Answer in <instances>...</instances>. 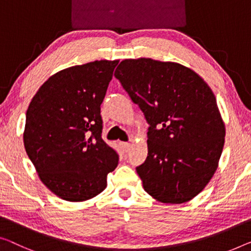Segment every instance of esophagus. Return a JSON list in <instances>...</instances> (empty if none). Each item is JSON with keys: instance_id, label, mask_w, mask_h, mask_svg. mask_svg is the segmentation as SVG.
Segmentation results:
<instances>
[{"instance_id": "1", "label": "esophagus", "mask_w": 251, "mask_h": 251, "mask_svg": "<svg viewBox=\"0 0 251 251\" xmlns=\"http://www.w3.org/2000/svg\"><path fill=\"white\" fill-rule=\"evenodd\" d=\"M121 148L123 149V151H124V152H128L129 151V148H130V144L129 143H126V142H122Z\"/></svg>"}]
</instances>
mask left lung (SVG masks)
Returning a JSON list of instances; mask_svg holds the SVG:
<instances>
[{"label":"left lung","mask_w":251,"mask_h":251,"mask_svg":"<svg viewBox=\"0 0 251 251\" xmlns=\"http://www.w3.org/2000/svg\"><path fill=\"white\" fill-rule=\"evenodd\" d=\"M149 127L148 156L136 168L154 200L182 204L197 196L218 169L226 126L208 84L174 62L124 59L115 71Z\"/></svg>","instance_id":"left-lung-1"}]
</instances>
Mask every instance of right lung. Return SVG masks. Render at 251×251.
Returning <instances> with one entry per match:
<instances>
[{
    "label": "right lung",
    "mask_w": 251,
    "mask_h": 251,
    "mask_svg": "<svg viewBox=\"0 0 251 251\" xmlns=\"http://www.w3.org/2000/svg\"><path fill=\"white\" fill-rule=\"evenodd\" d=\"M119 61H95L62 70L30 102L25 152L43 184L56 196L83 201L107 187L118 154L102 140V103Z\"/></svg>",
    "instance_id": "1"
}]
</instances>
